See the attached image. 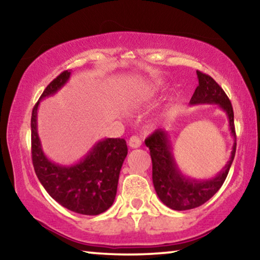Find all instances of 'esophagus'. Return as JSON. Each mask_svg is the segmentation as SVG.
I'll return each mask as SVG.
<instances>
[{"label":"esophagus","mask_w":260,"mask_h":260,"mask_svg":"<svg viewBox=\"0 0 260 260\" xmlns=\"http://www.w3.org/2000/svg\"><path fill=\"white\" fill-rule=\"evenodd\" d=\"M141 143H142V141H141L139 136H136V135L131 136V139L128 140V146L131 148H139V147H141Z\"/></svg>","instance_id":"34e87169"}]
</instances>
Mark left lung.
Returning <instances> with one entry per match:
<instances>
[{
	"mask_svg": "<svg viewBox=\"0 0 260 260\" xmlns=\"http://www.w3.org/2000/svg\"><path fill=\"white\" fill-rule=\"evenodd\" d=\"M199 86L195 89L190 104H218L226 112L230 120L231 133L234 136L231 159L221 172L210 180L188 179L180 172L173 156L169 134L157 129L146 139V146L150 150L152 160V182L159 200L170 209L184 211L199 208L208 202L225 182L236 151V133L234 126V111L230 99L213 78L201 71H196Z\"/></svg>",
	"mask_w": 260,
	"mask_h": 260,
	"instance_id": "1",
	"label": "left lung"
}]
</instances>
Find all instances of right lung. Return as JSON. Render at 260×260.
<instances>
[{"mask_svg":"<svg viewBox=\"0 0 260 260\" xmlns=\"http://www.w3.org/2000/svg\"><path fill=\"white\" fill-rule=\"evenodd\" d=\"M70 76V71L61 72L47 86L40 100L57 93L68 82ZM39 103L40 101L34 105L30 118L32 161L38 179L52 199L68 210L85 215L103 213L116 199L119 173L128 151L126 141L105 139L96 143L78 164H55L43 153L38 135Z\"/></svg>","mask_w":260,"mask_h":260,"instance_id":"1","label":"right lung"}]
</instances>
